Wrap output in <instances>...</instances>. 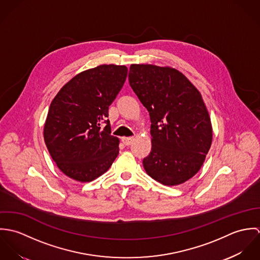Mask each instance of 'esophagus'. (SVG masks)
Returning <instances> with one entry per match:
<instances>
[{
  "mask_svg": "<svg viewBox=\"0 0 260 260\" xmlns=\"http://www.w3.org/2000/svg\"><path fill=\"white\" fill-rule=\"evenodd\" d=\"M133 141H134V138H133V137H122V142H123V144L126 145V146L131 145V144L133 143Z\"/></svg>",
  "mask_w": 260,
  "mask_h": 260,
  "instance_id": "1",
  "label": "esophagus"
}]
</instances>
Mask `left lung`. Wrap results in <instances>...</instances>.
<instances>
[{
	"mask_svg": "<svg viewBox=\"0 0 260 260\" xmlns=\"http://www.w3.org/2000/svg\"><path fill=\"white\" fill-rule=\"evenodd\" d=\"M128 77L151 120L152 148L143 159L145 171L164 185L184 183L199 171L212 142L201 94L169 67L133 64Z\"/></svg>",
	"mask_w": 260,
	"mask_h": 260,
	"instance_id": "left-lung-1",
	"label": "left lung"
}]
</instances>
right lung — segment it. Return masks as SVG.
<instances>
[{
	"label": "right lung",
	"mask_w": 260,
	"mask_h": 260,
	"mask_svg": "<svg viewBox=\"0 0 260 260\" xmlns=\"http://www.w3.org/2000/svg\"><path fill=\"white\" fill-rule=\"evenodd\" d=\"M125 66L101 65L75 76L53 99L44 140L59 169L89 182L105 173L119 154L108 110L127 77Z\"/></svg>",
	"instance_id": "obj_1"
}]
</instances>
